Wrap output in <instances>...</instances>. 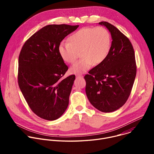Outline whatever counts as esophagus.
I'll return each instance as SVG.
<instances>
[{"instance_id": "obj_1", "label": "esophagus", "mask_w": 154, "mask_h": 154, "mask_svg": "<svg viewBox=\"0 0 154 154\" xmlns=\"http://www.w3.org/2000/svg\"><path fill=\"white\" fill-rule=\"evenodd\" d=\"M76 78L77 79H82L83 78V75H76Z\"/></svg>"}]
</instances>
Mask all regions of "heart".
Masks as SVG:
<instances>
[{
    "instance_id": "1",
    "label": "heart",
    "mask_w": 154,
    "mask_h": 154,
    "mask_svg": "<svg viewBox=\"0 0 154 154\" xmlns=\"http://www.w3.org/2000/svg\"><path fill=\"white\" fill-rule=\"evenodd\" d=\"M111 36L103 27L82 28L69 38V42H61L58 52L64 61L74 63L80 52L82 58L70 69L74 74L86 72L93 64L97 65L105 61L110 52Z\"/></svg>"
}]
</instances>
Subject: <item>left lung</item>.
I'll use <instances>...</instances> for the list:
<instances>
[{
  "label": "left lung",
  "instance_id": "obj_1",
  "mask_svg": "<svg viewBox=\"0 0 154 154\" xmlns=\"http://www.w3.org/2000/svg\"><path fill=\"white\" fill-rule=\"evenodd\" d=\"M99 24L108 29L113 41L105 61L85 75V91L96 108L109 113L127 102L136 77L137 64L134 49L128 38L107 22Z\"/></svg>",
  "mask_w": 154,
  "mask_h": 154
}]
</instances>
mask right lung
Wrapping results in <instances>:
<instances>
[{
	"label": "right lung",
	"mask_w": 154,
	"mask_h": 154,
	"mask_svg": "<svg viewBox=\"0 0 154 154\" xmlns=\"http://www.w3.org/2000/svg\"><path fill=\"white\" fill-rule=\"evenodd\" d=\"M79 26L52 24L44 27L24 43L19 56V88L32 111L54 121L66 111L75 75L61 77L68 69L58 52L62 40Z\"/></svg>",
	"instance_id": "1"
}]
</instances>
